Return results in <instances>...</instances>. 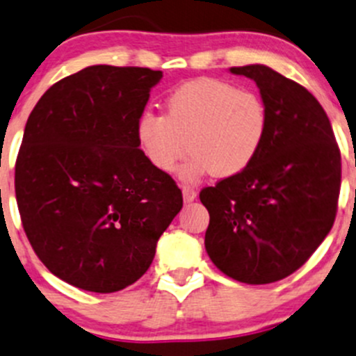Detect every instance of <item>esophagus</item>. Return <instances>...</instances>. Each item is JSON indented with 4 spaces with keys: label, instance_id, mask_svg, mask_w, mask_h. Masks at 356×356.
Instances as JSON below:
<instances>
[{
    "label": "esophagus",
    "instance_id": "34e87169",
    "mask_svg": "<svg viewBox=\"0 0 356 356\" xmlns=\"http://www.w3.org/2000/svg\"><path fill=\"white\" fill-rule=\"evenodd\" d=\"M182 197H184V203H193L196 200V191L189 186H182Z\"/></svg>",
    "mask_w": 356,
    "mask_h": 356
}]
</instances>
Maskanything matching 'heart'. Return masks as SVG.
I'll return each mask as SVG.
<instances>
[{
  "instance_id": "1",
  "label": "heart",
  "mask_w": 356,
  "mask_h": 356,
  "mask_svg": "<svg viewBox=\"0 0 356 356\" xmlns=\"http://www.w3.org/2000/svg\"><path fill=\"white\" fill-rule=\"evenodd\" d=\"M163 115L143 112L136 141L152 167L162 174L181 170L186 181L215 172L232 177L244 172L259 153L268 131V109L257 93L218 78H196L172 90Z\"/></svg>"
}]
</instances>
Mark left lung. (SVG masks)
<instances>
[{"mask_svg":"<svg viewBox=\"0 0 356 356\" xmlns=\"http://www.w3.org/2000/svg\"><path fill=\"white\" fill-rule=\"evenodd\" d=\"M256 81L268 131L254 162L200 193L209 213L204 247L220 271L266 285L304 266L338 211L341 153L323 106L263 65L235 66Z\"/></svg>","mask_w":356,"mask_h":356,"instance_id":"obj_1","label":"left lung"}]
</instances>
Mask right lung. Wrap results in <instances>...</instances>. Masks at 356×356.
I'll return each mask as SVG.
<instances>
[{
	"mask_svg": "<svg viewBox=\"0 0 356 356\" xmlns=\"http://www.w3.org/2000/svg\"><path fill=\"white\" fill-rule=\"evenodd\" d=\"M162 71L97 65L63 78L30 112L15 163L25 234L52 275L95 293L133 285L182 208L148 163L136 121Z\"/></svg>",
	"mask_w": 356,
	"mask_h": 356,
	"instance_id": "add662e5",
	"label": "right lung"
}]
</instances>
